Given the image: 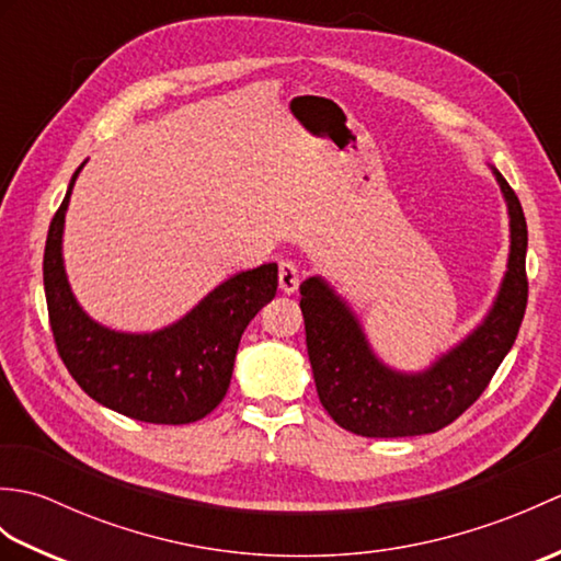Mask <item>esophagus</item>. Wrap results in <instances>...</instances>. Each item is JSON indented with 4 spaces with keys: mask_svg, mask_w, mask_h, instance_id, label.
<instances>
[{
    "mask_svg": "<svg viewBox=\"0 0 561 561\" xmlns=\"http://www.w3.org/2000/svg\"><path fill=\"white\" fill-rule=\"evenodd\" d=\"M299 282H301L299 267H296L289 260L279 262V289L284 294H294L296 289H299Z\"/></svg>",
    "mask_w": 561,
    "mask_h": 561,
    "instance_id": "1",
    "label": "esophagus"
}]
</instances>
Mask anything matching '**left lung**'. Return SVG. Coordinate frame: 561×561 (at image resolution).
<instances>
[{
    "mask_svg": "<svg viewBox=\"0 0 561 561\" xmlns=\"http://www.w3.org/2000/svg\"><path fill=\"white\" fill-rule=\"evenodd\" d=\"M508 205L511 255L484 323L424 374H398L376 359L356 318L320 277L301 284L306 347L318 398L342 428L368 438L434 434L456 422L490 386L514 347L528 306V226L506 178L494 171Z\"/></svg>",
    "mask_w": 561,
    "mask_h": 561,
    "instance_id": "left-lung-1",
    "label": "left lung"
}]
</instances>
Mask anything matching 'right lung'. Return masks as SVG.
<instances>
[{
  "mask_svg": "<svg viewBox=\"0 0 561 561\" xmlns=\"http://www.w3.org/2000/svg\"><path fill=\"white\" fill-rule=\"evenodd\" d=\"M83 165V163H81ZM55 211L43 255L47 316L59 359L89 398L149 424H190L224 400L243 330L277 294V265L233 274L178 323L147 335L103 328L81 311L62 265L71 187Z\"/></svg>",
  "mask_w": 561,
  "mask_h": 561,
  "instance_id": "add662e5",
  "label": "right lung"
}]
</instances>
